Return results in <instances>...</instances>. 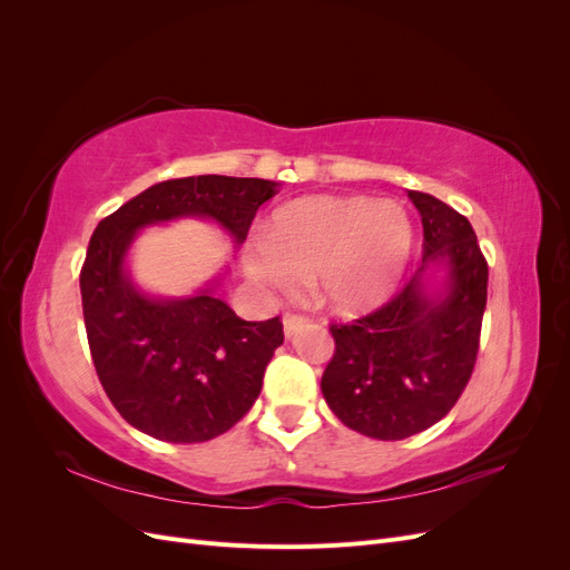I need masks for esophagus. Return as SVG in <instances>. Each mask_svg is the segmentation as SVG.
Masks as SVG:
<instances>
[{"label":"esophagus","instance_id":"1","mask_svg":"<svg viewBox=\"0 0 570 570\" xmlns=\"http://www.w3.org/2000/svg\"><path fill=\"white\" fill-rule=\"evenodd\" d=\"M306 323V318L302 314H295V312H287L283 316V325H285V335L289 337L295 331H299V327Z\"/></svg>","mask_w":570,"mask_h":570}]
</instances>
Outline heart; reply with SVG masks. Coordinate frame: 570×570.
Segmentation results:
<instances>
[{
	"mask_svg": "<svg viewBox=\"0 0 570 570\" xmlns=\"http://www.w3.org/2000/svg\"><path fill=\"white\" fill-rule=\"evenodd\" d=\"M413 252L404 209L368 197H308L273 216L266 243L247 252V271L268 289L295 292L312 281L314 297L354 316L385 302Z\"/></svg>",
	"mask_w": 570,
	"mask_h": 570,
	"instance_id": "1",
	"label": "heart"
}]
</instances>
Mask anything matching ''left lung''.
Returning <instances> with one entry per match:
<instances>
[{"instance_id": "obj_1", "label": "left lung", "mask_w": 570, "mask_h": 570, "mask_svg": "<svg viewBox=\"0 0 570 570\" xmlns=\"http://www.w3.org/2000/svg\"><path fill=\"white\" fill-rule=\"evenodd\" d=\"M423 223V266L375 312L331 323L335 354L321 390L335 416L373 440H404L452 411L471 381L488 304V262L469 218L413 193ZM425 265L451 268L445 297L428 301Z\"/></svg>"}]
</instances>
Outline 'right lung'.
<instances>
[{"instance_id": "add662e5", "label": "right lung", "mask_w": 570, "mask_h": 570, "mask_svg": "<svg viewBox=\"0 0 570 570\" xmlns=\"http://www.w3.org/2000/svg\"><path fill=\"white\" fill-rule=\"evenodd\" d=\"M275 187L228 176L164 180L99 220L80 268L85 333L101 387L132 428L174 444L223 435L256 402L285 337L281 316L243 321L212 292L145 297L124 271L135 233L147 223L206 216L239 245Z\"/></svg>"}]
</instances>
